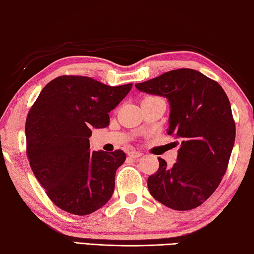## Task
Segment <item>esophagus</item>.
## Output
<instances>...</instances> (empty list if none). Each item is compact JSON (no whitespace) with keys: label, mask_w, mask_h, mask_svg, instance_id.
I'll return each instance as SVG.
<instances>
[{"label":"esophagus","mask_w":254,"mask_h":254,"mask_svg":"<svg viewBox=\"0 0 254 254\" xmlns=\"http://www.w3.org/2000/svg\"><path fill=\"white\" fill-rule=\"evenodd\" d=\"M129 154V157H131V158H140L141 156H142V153L141 152H139V151H130L128 153Z\"/></svg>","instance_id":"1"}]
</instances>
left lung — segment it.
Wrapping results in <instances>:
<instances>
[{
    "mask_svg": "<svg viewBox=\"0 0 254 254\" xmlns=\"http://www.w3.org/2000/svg\"><path fill=\"white\" fill-rule=\"evenodd\" d=\"M136 87L168 98V134L181 140L172 167L158 159V171L148 178L149 192L169 208H196L218 188L234 148L236 125L228 96L216 81L193 69L165 72Z\"/></svg>",
    "mask_w": 254,
    "mask_h": 254,
    "instance_id": "obj_1",
    "label": "left lung"
}]
</instances>
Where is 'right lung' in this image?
<instances>
[{
  "instance_id": "obj_1",
  "label": "right lung",
  "mask_w": 254,
  "mask_h": 254,
  "mask_svg": "<svg viewBox=\"0 0 254 254\" xmlns=\"http://www.w3.org/2000/svg\"><path fill=\"white\" fill-rule=\"evenodd\" d=\"M132 84L110 86L80 75L56 77L29 110L25 133L30 168L55 205L70 214L94 213L111 199L123 150L90 151L91 128L110 115Z\"/></svg>"
}]
</instances>
